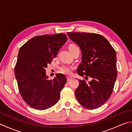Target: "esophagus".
<instances>
[{
	"label": "esophagus",
	"instance_id": "34e87169",
	"mask_svg": "<svg viewBox=\"0 0 132 132\" xmlns=\"http://www.w3.org/2000/svg\"><path fill=\"white\" fill-rule=\"evenodd\" d=\"M72 79V78L70 77H67V80H68V82H69V81H70V80Z\"/></svg>",
	"mask_w": 132,
	"mask_h": 132
}]
</instances>
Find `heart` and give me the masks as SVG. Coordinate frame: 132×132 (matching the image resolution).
<instances>
[{
    "instance_id": "1",
    "label": "heart",
    "mask_w": 132,
    "mask_h": 132,
    "mask_svg": "<svg viewBox=\"0 0 132 132\" xmlns=\"http://www.w3.org/2000/svg\"><path fill=\"white\" fill-rule=\"evenodd\" d=\"M75 46H77L75 45H74V44H71V45H70L69 49H70L72 48V47H75ZM74 69V68L73 66H63L61 68V71L62 72H63V73H64V74L70 75L72 73V70H73Z\"/></svg>"
}]
</instances>
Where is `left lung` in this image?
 Masks as SVG:
<instances>
[{
	"label": "left lung",
	"instance_id": "obj_1",
	"mask_svg": "<svg viewBox=\"0 0 132 132\" xmlns=\"http://www.w3.org/2000/svg\"><path fill=\"white\" fill-rule=\"evenodd\" d=\"M71 40L77 44L82 52V63L77 73L86 80H79L75 92L78 102L89 109L103 105L112 93L117 76L116 53L102 35L96 33L68 32ZM87 79H86V78Z\"/></svg>",
	"mask_w": 132,
	"mask_h": 132
}]
</instances>
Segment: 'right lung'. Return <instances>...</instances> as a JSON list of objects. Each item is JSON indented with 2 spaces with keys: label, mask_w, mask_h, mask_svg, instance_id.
Listing matches in <instances>:
<instances>
[{
  "label": "right lung",
  "mask_w": 132,
  "mask_h": 132,
  "mask_svg": "<svg viewBox=\"0 0 132 132\" xmlns=\"http://www.w3.org/2000/svg\"><path fill=\"white\" fill-rule=\"evenodd\" d=\"M68 40L64 33L38 36L30 38L19 50L15 75L20 94L30 107L44 110L54 105L67 79L57 74L48 80L45 69L56 58Z\"/></svg>",
  "instance_id": "add662e5"
}]
</instances>
